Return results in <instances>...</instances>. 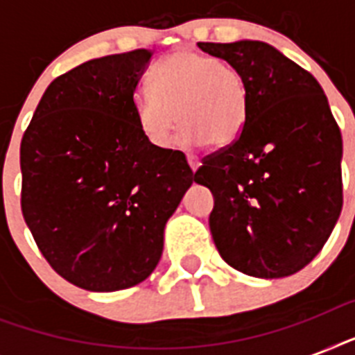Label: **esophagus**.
Listing matches in <instances>:
<instances>
[{"label":"esophagus","mask_w":355,"mask_h":355,"mask_svg":"<svg viewBox=\"0 0 355 355\" xmlns=\"http://www.w3.org/2000/svg\"><path fill=\"white\" fill-rule=\"evenodd\" d=\"M188 166H189V169H191V171H197V169H199V166H200V162H199V158H195V156H188Z\"/></svg>","instance_id":"1"}]
</instances>
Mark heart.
Returning <instances> with one entry per match:
<instances>
[{
  "mask_svg": "<svg viewBox=\"0 0 355 355\" xmlns=\"http://www.w3.org/2000/svg\"><path fill=\"white\" fill-rule=\"evenodd\" d=\"M153 92L136 103V121L147 141L167 149L177 128L188 145L234 144L247 121V92L230 64L200 53L164 58L153 71Z\"/></svg>",
  "mask_w": 355,
  "mask_h": 355,
  "instance_id": "heart-1",
  "label": "heart"
}]
</instances>
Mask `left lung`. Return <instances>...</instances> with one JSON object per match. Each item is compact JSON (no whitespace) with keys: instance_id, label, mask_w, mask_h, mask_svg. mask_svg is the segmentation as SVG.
<instances>
[{"instance_id":"8db88e82","label":"left lung","mask_w":355,"mask_h":355,"mask_svg":"<svg viewBox=\"0 0 355 355\" xmlns=\"http://www.w3.org/2000/svg\"><path fill=\"white\" fill-rule=\"evenodd\" d=\"M247 92L239 138L206 156L210 230L221 258L256 278H284L320 252L343 208V139L313 75L269 44L199 42Z\"/></svg>"}]
</instances>
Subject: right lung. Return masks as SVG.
Instances as JSON below:
<instances>
[{"instance_id": "obj_1", "label": "right lung", "mask_w": 355, "mask_h": 355, "mask_svg": "<svg viewBox=\"0 0 355 355\" xmlns=\"http://www.w3.org/2000/svg\"><path fill=\"white\" fill-rule=\"evenodd\" d=\"M150 57L108 55L57 77L21 138L25 223L47 263L86 291L127 289L155 270L195 180L184 153L155 147L136 121Z\"/></svg>"}]
</instances>
